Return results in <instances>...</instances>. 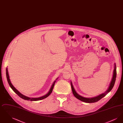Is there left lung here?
Instances as JSON below:
<instances>
[{"mask_svg": "<svg viewBox=\"0 0 123 123\" xmlns=\"http://www.w3.org/2000/svg\"><path fill=\"white\" fill-rule=\"evenodd\" d=\"M116 75H117V72H116V64H115L114 65V69L113 70V76H112V78L111 80V83L110 84V86L109 87V88H108V89L106 90V91L105 92V93L101 94L100 95H99V96L94 97V98H85V97H83L81 96V95H79L76 92V91H75L74 88L73 87L72 83L71 82V88H72V93L74 94V95L76 97L77 99H78L80 100H81L83 102H86V103H94V102H96L98 101H99V100L102 99V98H103L104 96H105V95L108 94L113 87L114 84H115V82L116 81Z\"/></svg>", "mask_w": 123, "mask_h": 123, "instance_id": "obj_1", "label": "left lung"}]
</instances>
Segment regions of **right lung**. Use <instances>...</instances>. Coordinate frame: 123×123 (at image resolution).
<instances>
[{
	"label": "right lung",
	"mask_w": 123,
	"mask_h": 123,
	"mask_svg": "<svg viewBox=\"0 0 123 123\" xmlns=\"http://www.w3.org/2000/svg\"><path fill=\"white\" fill-rule=\"evenodd\" d=\"M6 77H7V81L8 82V83L10 85V86L11 87V88H12V89L13 90V91L16 93V94H18V95L21 98L23 99H25V100H30V101H37V100H41V99H44L46 98L50 94H51V93L53 91V88L54 87V84H55V81H54V82H53L51 88H50L49 92L47 93V94L43 96H42L41 97H39V98H30L29 97H28L25 95H24L23 94L20 93L18 90L15 88L12 84L11 82L10 81V79L9 78V74H8V70H7V68H6Z\"/></svg>",
	"instance_id": "right-lung-1"
}]
</instances>
